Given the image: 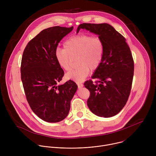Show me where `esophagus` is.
I'll use <instances>...</instances> for the list:
<instances>
[{
    "label": "esophagus",
    "instance_id": "34e87169",
    "mask_svg": "<svg viewBox=\"0 0 156 156\" xmlns=\"http://www.w3.org/2000/svg\"><path fill=\"white\" fill-rule=\"evenodd\" d=\"M76 84H77V85H78V88L82 87L83 86V84L82 83H78V82H77V83H76Z\"/></svg>",
    "mask_w": 156,
    "mask_h": 156
}]
</instances>
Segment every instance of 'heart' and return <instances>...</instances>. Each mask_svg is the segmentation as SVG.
Segmentation results:
<instances>
[{"instance_id": "obj_1", "label": "heart", "mask_w": 156, "mask_h": 156, "mask_svg": "<svg viewBox=\"0 0 156 156\" xmlns=\"http://www.w3.org/2000/svg\"><path fill=\"white\" fill-rule=\"evenodd\" d=\"M104 44L98 36L81 33L73 36L63 44V49L57 48L55 58L60 67L69 70L72 63V58L77 57L78 66L66 74L68 79L77 82L82 81L90 73L101 65L104 54Z\"/></svg>"}]
</instances>
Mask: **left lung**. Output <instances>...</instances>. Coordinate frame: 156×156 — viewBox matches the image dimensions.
Listing matches in <instances>:
<instances>
[{
	"instance_id": "obj_1",
	"label": "left lung",
	"mask_w": 156,
	"mask_h": 156,
	"mask_svg": "<svg viewBox=\"0 0 156 156\" xmlns=\"http://www.w3.org/2000/svg\"><path fill=\"white\" fill-rule=\"evenodd\" d=\"M98 34L104 44V54L92 80L84 85L90 92L87 104L91 112L105 118L119 114L129 98L134 74V61L125 38L107 23H83L78 26Z\"/></svg>"
}]
</instances>
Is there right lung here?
Returning a JSON list of instances; mask_svg holds the SVG:
<instances>
[{
  "mask_svg": "<svg viewBox=\"0 0 156 156\" xmlns=\"http://www.w3.org/2000/svg\"><path fill=\"white\" fill-rule=\"evenodd\" d=\"M73 29L59 26L41 31L27 45L21 63V78L27 101L33 112L50 123L68 115L78 86L69 80L57 85L64 72L55 58L60 41Z\"/></svg>",
  "mask_w": 156,
  "mask_h": 156,
  "instance_id": "right-lung-1",
  "label": "right lung"
}]
</instances>
